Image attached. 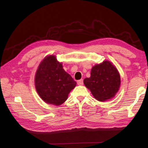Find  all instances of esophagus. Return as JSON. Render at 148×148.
<instances>
[{"label":"esophagus","instance_id":"esophagus-1","mask_svg":"<svg viewBox=\"0 0 148 148\" xmlns=\"http://www.w3.org/2000/svg\"><path fill=\"white\" fill-rule=\"evenodd\" d=\"M78 84L79 85V86H82V85L83 84V79L78 80Z\"/></svg>","mask_w":148,"mask_h":148}]
</instances>
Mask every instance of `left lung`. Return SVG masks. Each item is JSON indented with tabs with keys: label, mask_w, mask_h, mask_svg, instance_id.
Returning a JSON list of instances; mask_svg holds the SVG:
<instances>
[{
	"label": "left lung",
	"mask_w": 148,
	"mask_h": 148,
	"mask_svg": "<svg viewBox=\"0 0 148 148\" xmlns=\"http://www.w3.org/2000/svg\"><path fill=\"white\" fill-rule=\"evenodd\" d=\"M94 97L100 102L107 101L115 97L120 86V75L116 66L109 60L93 66L91 76L83 81Z\"/></svg>",
	"instance_id": "1"
}]
</instances>
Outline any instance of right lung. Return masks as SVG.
Masks as SVG:
<instances>
[{
    "label": "right lung",
    "mask_w": 148,
    "mask_h": 148,
    "mask_svg": "<svg viewBox=\"0 0 148 148\" xmlns=\"http://www.w3.org/2000/svg\"><path fill=\"white\" fill-rule=\"evenodd\" d=\"M34 84L42 100L49 104L60 106L67 99L77 82L64 70L56 56L49 55L39 64L35 74Z\"/></svg>",
    "instance_id": "right-lung-1"
}]
</instances>
